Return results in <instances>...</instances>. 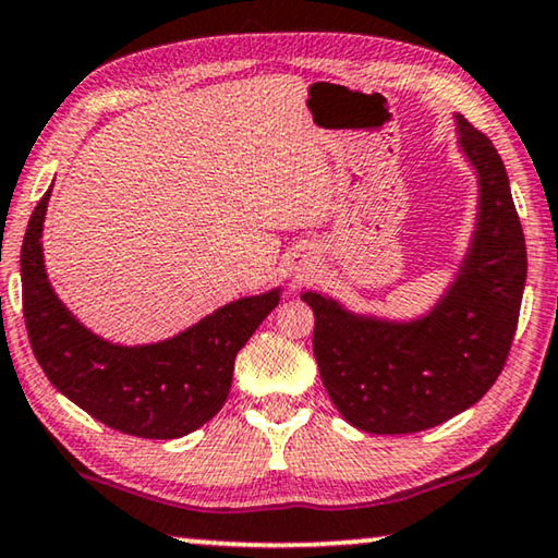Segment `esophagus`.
Instances as JSON below:
<instances>
[{
	"mask_svg": "<svg viewBox=\"0 0 558 558\" xmlns=\"http://www.w3.org/2000/svg\"><path fill=\"white\" fill-rule=\"evenodd\" d=\"M312 266V259H310V254H299L296 256V271H306Z\"/></svg>",
	"mask_w": 558,
	"mask_h": 558,
	"instance_id": "esophagus-1",
	"label": "esophagus"
}]
</instances>
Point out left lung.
Listing matches in <instances>:
<instances>
[{"mask_svg": "<svg viewBox=\"0 0 558 558\" xmlns=\"http://www.w3.org/2000/svg\"><path fill=\"white\" fill-rule=\"evenodd\" d=\"M458 148L478 179V214L446 292L415 319H387L302 292L314 312V357L347 423L405 435L446 423L496 383L519 325L526 241L506 166L486 135L456 116Z\"/></svg>", "mask_w": 558, "mask_h": 558, "instance_id": "8db88e82", "label": "left lung"}]
</instances>
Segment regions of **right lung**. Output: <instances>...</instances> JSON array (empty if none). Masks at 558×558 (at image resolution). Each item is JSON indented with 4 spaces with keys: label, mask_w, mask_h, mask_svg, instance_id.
I'll return each instance as SVG.
<instances>
[{
    "label": "right lung",
    "mask_w": 558,
    "mask_h": 558,
    "mask_svg": "<svg viewBox=\"0 0 558 558\" xmlns=\"http://www.w3.org/2000/svg\"><path fill=\"white\" fill-rule=\"evenodd\" d=\"M39 198L20 254L22 306L32 352L64 398L112 430L173 440L208 423L231 390L233 360L281 299V287L241 296L183 332L150 344H116L87 329L47 279Z\"/></svg>",
    "instance_id": "add662e5"
}]
</instances>
